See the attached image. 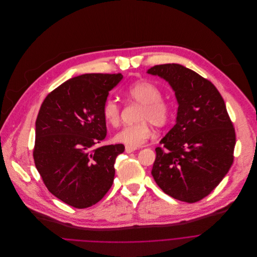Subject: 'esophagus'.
I'll use <instances>...</instances> for the list:
<instances>
[{
    "instance_id": "1",
    "label": "esophagus",
    "mask_w": 257,
    "mask_h": 257,
    "mask_svg": "<svg viewBox=\"0 0 257 257\" xmlns=\"http://www.w3.org/2000/svg\"><path fill=\"white\" fill-rule=\"evenodd\" d=\"M137 148L136 147H131V146H125V152L126 153H132L134 151H136Z\"/></svg>"
}]
</instances>
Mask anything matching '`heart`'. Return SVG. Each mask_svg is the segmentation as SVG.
Returning <instances> with one entry per match:
<instances>
[{"instance_id":"heart-1","label":"heart","mask_w":257,"mask_h":257,"mask_svg":"<svg viewBox=\"0 0 257 257\" xmlns=\"http://www.w3.org/2000/svg\"><path fill=\"white\" fill-rule=\"evenodd\" d=\"M125 94L128 99L143 105L138 117L140 122L122 127L115 134L114 140L126 146L140 147L153 136L150 122L157 126H164L168 123L172 114V105L162 97L160 87L149 81H137L131 84ZM120 114L118 102L112 98L106 99L102 106V115L105 121L112 126H117L120 123Z\"/></svg>"}]
</instances>
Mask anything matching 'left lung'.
I'll use <instances>...</instances> for the list:
<instances>
[{
  "mask_svg": "<svg viewBox=\"0 0 257 257\" xmlns=\"http://www.w3.org/2000/svg\"><path fill=\"white\" fill-rule=\"evenodd\" d=\"M171 85L178 101L176 124L156 148L152 175L175 199L189 203L209 195L234 161L236 134L215 85L178 64L148 70Z\"/></svg>",
  "mask_w": 257,
  "mask_h": 257,
  "instance_id": "1",
  "label": "left lung"
}]
</instances>
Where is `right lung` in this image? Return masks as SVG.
<instances>
[{
    "label": "right lung",
    "mask_w": 257,
    "mask_h": 257,
    "mask_svg": "<svg viewBox=\"0 0 257 257\" xmlns=\"http://www.w3.org/2000/svg\"><path fill=\"white\" fill-rule=\"evenodd\" d=\"M121 74H85L47 94L35 122L33 159L46 188L68 206L86 209L110 189L124 146L96 147L106 137L102 106Z\"/></svg>",
    "instance_id": "1"
}]
</instances>
